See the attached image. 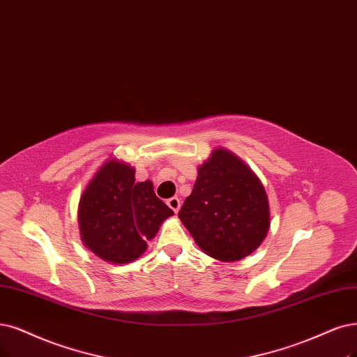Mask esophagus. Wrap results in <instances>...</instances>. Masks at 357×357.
<instances>
[{"label": "esophagus", "instance_id": "esophagus-1", "mask_svg": "<svg viewBox=\"0 0 357 357\" xmlns=\"http://www.w3.org/2000/svg\"><path fill=\"white\" fill-rule=\"evenodd\" d=\"M166 203H167V206H169L172 210H174L175 213L179 212V208H181V200L178 199V197H172V199H169Z\"/></svg>", "mask_w": 357, "mask_h": 357}]
</instances>
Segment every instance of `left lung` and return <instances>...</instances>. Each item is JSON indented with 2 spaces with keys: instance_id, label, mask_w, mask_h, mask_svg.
<instances>
[{
  "instance_id": "left-lung-1",
  "label": "left lung",
  "mask_w": 357,
  "mask_h": 357,
  "mask_svg": "<svg viewBox=\"0 0 357 357\" xmlns=\"http://www.w3.org/2000/svg\"><path fill=\"white\" fill-rule=\"evenodd\" d=\"M178 216L203 252L222 261L253 253L271 220L260 181L238 157L222 149L200 166Z\"/></svg>"
}]
</instances>
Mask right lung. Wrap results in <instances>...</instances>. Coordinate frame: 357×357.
<instances>
[{"mask_svg": "<svg viewBox=\"0 0 357 357\" xmlns=\"http://www.w3.org/2000/svg\"><path fill=\"white\" fill-rule=\"evenodd\" d=\"M172 215L150 181L135 182L134 169L109 160L84 191L77 219L82 240L92 253L125 265L145 252L147 240Z\"/></svg>", "mask_w": 357, "mask_h": 357, "instance_id": "obj_1", "label": "right lung"}]
</instances>
